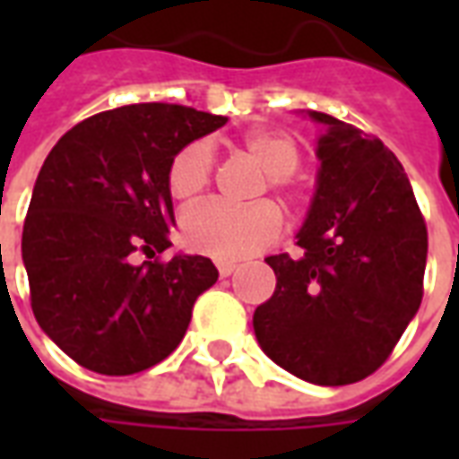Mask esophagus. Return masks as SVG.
Here are the masks:
<instances>
[{"label":"esophagus","mask_w":459,"mask_h":459,"mask_svg":"<svg viewBox=\"0 0 459 459\" xmlns=\"http://www.w3.org/2000/svg\"><path fill=\"white\" fill-rule=\"evenodd\" d=\"M216 268H219L221 278H229V275H233V273L238 270V265H236V263H226V260H221Z\"/></svg>","instance_id":"esophagus-1"}]
</instances>
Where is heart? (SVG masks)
Listing matches in <instances>:
<instances>
[{"instance_id": "b5f03b06", "label": "heart", "mask_w": 459, "mask_h": 459, "mask_svg": "<svg viewBox=\"0 0 459 459\" xmlns=\"http://www.w3.org/2000/svg\"><path fill=\"white\" fill-rule=\"evenodd\" d=\"M240 147L265 171L260 191L270 189L285 201L288 209H299L305 199V181L298 164L302 152L298 140L285 130L255 127L243 134ZM213 160L204 142H191L171 157L167 167V191L181 206L199 199L211 184ZM282 230V216L273 201H255L250 206H229L219 201L201 204L181 219V238L186 248L213 260H240L268 248Z\"/></svg>"}]
</instances>
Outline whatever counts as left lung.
<instances>
[{"label":"left lung","mask_w":459,"mask_h":459,"mask_svg":"<svg viewBox=\"0 0 459 459\" xmlns=\"http://www.w3.org/2000/svg\"><path fill=\"white\" fill-rule=\"evenodd\" d=\"M317 191L298 233L305 253L270 255L275 292L253 315L263 351L317 385L356 384L391 356L423 299L428 229L384 142L309 110Z\"/></svg>","instance_id":"left-lung-1"}]
</instances>
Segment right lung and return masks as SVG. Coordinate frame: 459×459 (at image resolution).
<instances>
[{
  "label": "right lung",
  "mask_w": 459,
  "mask_h": 459,
  "mask_svg": "<svg viewBox=\"0 0 459 459\" xmlns=\"http://www.w3.org/2000/svg\"><path fill=\"white\" fill-rule=\"evenodd\" d=\"M226 122L186 105H122L78 122L48 152L22 258L39 327L75 364L137 374L184 339L194 302L219 270L204 255L157 258L174 226L167 167Z\"/></svg>",
  "instance_id": "1"
}]
</instances>
